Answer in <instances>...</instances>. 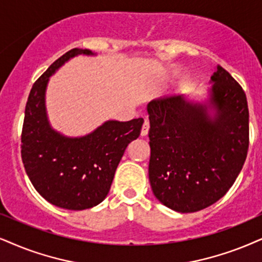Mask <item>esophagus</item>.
<instances>
[{"mask_svg":"<svg viewBox=\"0 0 262 262\" xmlns=\"http://www.w3.org/2000/svg\"><path fill=\"white\" fill-rule=\"evenodd\" d=\"M148 129H150V122L147 120H145L144 124H142V128H141V137H146L148 134Z\"/></svg>","mask_w":262,"mask_h":262,"instance_id":"esophagus-1","label":"esophagus"}]
</instances>
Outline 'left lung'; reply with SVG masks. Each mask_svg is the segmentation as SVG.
Returning a JSON list of instances; mask_svg holds the SVG:
<instances>
[{"label":"left lung","mask_w":262,"mask_h":262,"mask_svg":"<svg viewBox=\"0 0 262 262\" xmlns=\"http://www.w3.org/2000/svg\"><path fill=\"white\" fill-rule=\"evenodd\" d=\"M207 102L165 95L147 104L151 157L148 179L162 204L194 213L226 194L249 147L246 93L217 65Z\"/></svg>","instance_id":"1"}]
</instances>
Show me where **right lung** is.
Here are the masks:
<instances>
[{
    "label": "right lung",
    "instance_id": "obj_1",
    "mask_svg": "<svg viewBox=\"0 0 262 262\" xmlns=\"http://www.w3.org/2000/svg\"><path fill=\"white\" fill-rule=\"evenodd\" d=\"M94 55L74 48L47 69L32 85L21 132V160L36 191L53 205L83 210L101 203L130 141L139 138L142 118L106 121L84 137H65L49 124L46 89L49 77L71 58Z\"/></svg>",
    "mask_w": 262,
    "mask_h": 262
}]
</instances>
